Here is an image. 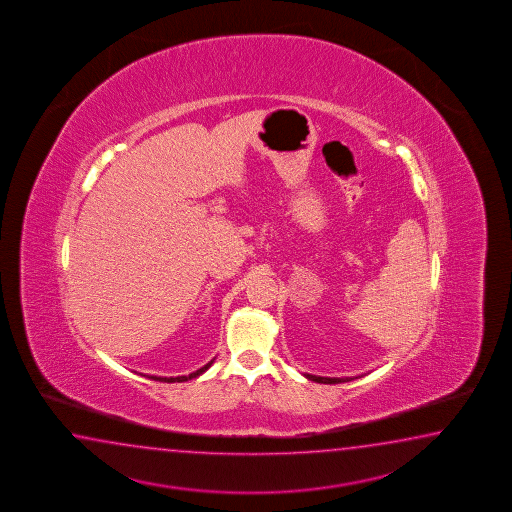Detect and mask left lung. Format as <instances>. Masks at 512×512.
Here are the masks:
<instances>
[{
  "mask_svg": "<svg viewBox=\"0 0 512 512\" xmlns=\"http://www.w3.org/2000/svg\"><path fill=\"white\" fill-rule=\"evenodd\" d=\"M307 380L316 381V383H343V381H351L354 378H323V376H312V374H303Z\"/></svg>",
  "mask_w": 512,
  "mask_h": 512,
  "instance_id": "left-lung-1",
  "label": "left lung"
}]
</instances>
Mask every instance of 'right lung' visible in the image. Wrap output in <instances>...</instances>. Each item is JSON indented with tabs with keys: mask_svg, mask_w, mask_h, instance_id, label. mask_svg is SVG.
<instances>
[{
	"mask_svg": "<svg viewBox=\"0 0 512 512\" xmlns=\"http://www.w3.org/2000/svg\"><path fill=\"white\" fill-rule=\"evenodd\" d=\"M212 361H214V360L209 361V363H207V365H203V367H201V369H198V371L191 372V374H189V376H176V378H161V376H149V378H151V380H156V381H165V383H174V381L192 380V378H198V376H200V374H203V372L207 371V369H209V367H211Z\"/></svg>",
	"mask_w": 512,
	"mask_h": 512,
	"instance_id": "1",
	"label": "right lung"
}]
</instances>
